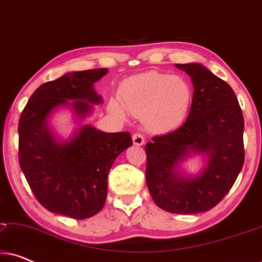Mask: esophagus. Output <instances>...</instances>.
Returning a JSON list of instances; mask_svg holds the SVG:
<instances>
[{"label":"esophagus","instance_id":"esophagus-1","mask_svg":"<svg viewBox=\"0 0 262 262\" xmlns=\"http://www.w3.org/2000/svg\"><path fill=\"white\" fill-rule=\"evenodd\" d=\"M132 141H134V144L137 146H142L144 144V137L141 134H135L132 136Z\"/></svg>","mask_w":262,"mask_h":262}]
</instances>
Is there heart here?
I'll use <instances>...</instances> for the list:
<instances>
[{
	"label": "heart",
	"mask_w": 262,
	"mask_h": 262,
	"mask_svg": "<svg viewBox=\"0 0 262 262\" xmlns=\"http://www.w3.org/2000/svg\"><path fill=\"white\" fill-rule=\"evenodd\" d=\"M192 98V87L184 77L150 71L125 81L119 89L122 105L112 100L110 111L120 119H125L126 111L142 118L148 130L167 132L185 120Z\"/></svg>",
	"instance_id": "obj_1"
}]
</instances>
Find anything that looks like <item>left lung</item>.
<instances>
[{
	"mask_svg": "<svg viewBox=\"0 0 262 262\" xmlns=\"http://www.w3.org/2000/svg\"><path fill=\"white\" fill-rule=\"evenodd\" d=\"M191 76L193 99L184 125L146 143L145 180L154 202L170 213L206 212L230 191L245 162V121L234 91L199 63L175 64ZM200 155L188 174L182 163Z\"/></svg>",
	"mask_w": 262,
	"mask_h": 262,
	"instance_id": "obj_1",
	"label": "left lung"
}]
</instances>
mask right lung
Returning a JSON list of instances; mask_svg holds the SVG:
<instances>
[{"mask_svg": "<svg viewBox=\"0 0 262 262\" xmlns=\"http://www.w3.org/2000/svg\"><path fill=\"white\" fill-rule=\"evenodd\" d=\"M108 69L70 71L46 82L28 100L19 121V162L25 178L50 212L75 220L94 216L105 205L107 177L114 161L132 145L128 132L108 134L81 124L101 105L94 84ZM70 108L79 126L59 138L51 117Z\"/></svg>", "mask_w": 262, "mask_h": 262, "instance_id": "add662e5", "label": "right lung"}]
</instances>
